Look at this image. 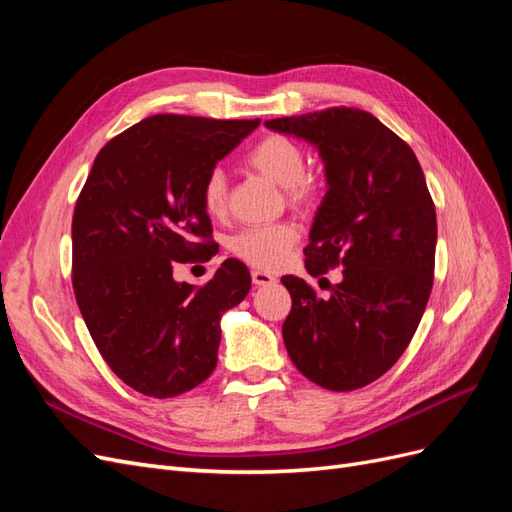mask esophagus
<instances>
[{"mask_svg":"<svg viewBox=\"0 0 512 512\" xmlns=\"http://www.w3.org/2000/svg\"><path fill=\"white\" fill-rule=\"evenodd\" d=\"M252 282L256 286H271V284H275V277L271 273H267V271L256 269V271H252Z\"/></svg>","mask_w":512,"mask_h":512,"instance_id":"obj_1","label":"esophagus"}]
</instances>
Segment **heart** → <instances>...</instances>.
<instances>
[{"label":"heart","instance_id":"1","mask_svg":"<svg viewBox=\"0 0 512 512\" xmlns=\"http://www.w3.org/2000/svg\"><path fill=\"white\" fill-rule=\"evenodd\" d=\"M245 164L256 173L284 185L286 200L297 209H309L322 194L318 170L305 166L307 156L299 141L286 134H267L245 153ZM200 203L211 218H220L228 207V179L222 168H211L200 185ZM301 232L294 224L245 226L230 239V252L258 269H277L290 256Z\"/></svg>","mask_w":512,"mask_h":512}]
</instances>
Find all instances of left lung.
<instances>
[{
	"label": "left lung",
	"mask_w": 512,
	"mask_h": 512,
	"mask_svg": "<svg viewBox=\"0 0 512 512\" xmlns=\"http://www.w3.org/2000/svg\"><path fill=\"white\" fill-rule=\"evenodd\" d=\"M267 128L314 143L329 192L303 250L309 275L342 267L329 297L284 275L292 307L282 335L305 378L363 389L389 371L418 329L436 269V205L410 145L350 106L280 117Z\"/></svg>",
	"instance_id": "obj_1"
}]
</instances>
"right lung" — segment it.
<instances>
[{
  "mask_svg": "<svg viewBox=\"0 0 512 512\" xmlns=\"http://www.w3.org/2000/svg\"><path fill=\"white\" fill-rule=\"evenodd\" d=\"M258 123L147 117L100 149L76 198V303L106 365L147 397H177L211 376L220 318L250 292V271L235 258L203 286L179 284L173 271L211 260L200 185Z\"/></svg>",
  "mask_w": 512,
  "mask_h": 512,
  "instance_id": "1",
  "label": "right lung"
}]
</instances>
